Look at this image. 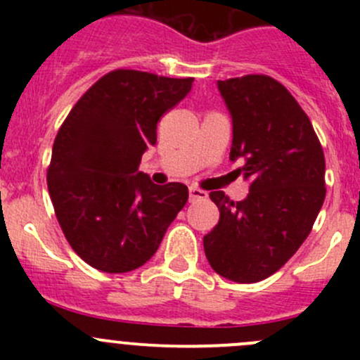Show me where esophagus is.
<instances>
[{
	"label": "esophagus",
	"mask_w": 360,
	"mask_h": 360,
	"mask_svg": "<svg viewBox=\"0 0 360 360\" xmlns=\"http://www.w3.org/2000/svg\"><path fill=\"white\" fill-rule=\"evenodd\" d=\"M207 198V193L200 188H195L191 186L190 188V202H197V200H205Z\"/></svg>",
	"instance_id": "obj_1"
}]
</instances>
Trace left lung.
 I'll list each match as a JSON object with an SVG mask.
<instances>
[{"instance_id":"8db88e82","label":"left lung","mask_w":360,"mask_h":360,"mask_svg":"<svg viewBox=\"0 0 360 360\" xmlns=\"http://www.w3.org/2000/svg\"><path fill=\"white\" fill-rule=\"evenodd\" d=\"M233 125L230 160L250 181L245 200L223 191L210 200L219 223L203 237L210 266L228 281L252 284L281 270L311 231L326 198V160L307 112L266 75L217 82Z\"/></svg>"}]
</instances>
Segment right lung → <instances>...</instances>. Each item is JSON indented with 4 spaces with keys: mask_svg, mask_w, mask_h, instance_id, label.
<instances>
[{
    "mask_svg": "<svg viewBox=\"0 0 360 360\" xmlns=\"http://www.w3.org/2000/svg\"><path fill=\"white\" fill-rule=\"evenodd\" d=\"M193 78L134 69L104 75L69 111L52 148L46 183L69 245L90 266L125 274L157 252L188 202L183 183L139 172L157 123L188 96Z\"/></svg>",
    "mask_w": 360,
    "mask_h": 360,
    "instance_id": "right-lung-1",
    "label": "right lung"
}]
</instances>
